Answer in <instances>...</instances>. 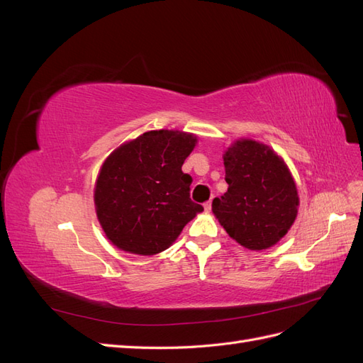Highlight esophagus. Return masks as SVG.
I'll return each mask as SVG.
<instances>
[{"label":"esophagus","mask_w":363,"mask_h":363,"mask_svg":"<svg viewBox=\"0 0 363 363\" xmlns=\"http://www.w3.org/2000/svg\"><path fill=\"white\" fill-rule=\"evenodd\" d=\"M204 208H206V212H211L212 211V201L211 200L204 203Z\"/></svg>","instance_id":"esophagus-1"}]
</instances>
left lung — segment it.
<instances>
[{"label": "left lung", "mask_w": 363, "mask_h": 363, "mask_svg": "<svg viewBox=\"0 0 363 363\" xmlns=\"http://www.w3.org/2000/svg\"><path fill=\"white\" fill-rule=\"evenodd\" d=\"M227 192L212 211L230 238L248 250H267L288 233L298 212V192L286 163L268 145L233 142L225 155Z\"/></svg>", "instance_id": "left-lung-1"}]
</instances>
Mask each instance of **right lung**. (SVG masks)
<instances>
[{"instance_id":"1","label":"right lung","mask_w":363,"mask_h":363,"mask_svg":"<svg viewBox=\"0 0 363 363\" xmlns=\"http://www.w3.org/2000/svg\"><path fill=\"white\" fill-rule=\"evenodd\" d=\"M196 136L152 130L125 142L98 174L94 201L106 236L119 250L152 256L167 250L203 206L191 200L182 171Z\"/></svg>"}]
</instances>
